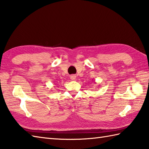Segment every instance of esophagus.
Listing matches in <instances>:
<instances>
[{
  "label": "esophagus",
  "instance_id": "1",
  "mask_svg": "<svg viewBox=\"0 0 149 149\" xmlns=\"http://www.w3.org/2000/svg\"><path fill=\"white\" fill-rule=\"evenodd\" d=\"M70 77L71 80H72V81H74L76 79V75H70Z\"/></svg>",
  "mask_w": 149,
  "mask_h": 149
}]
</instances>
